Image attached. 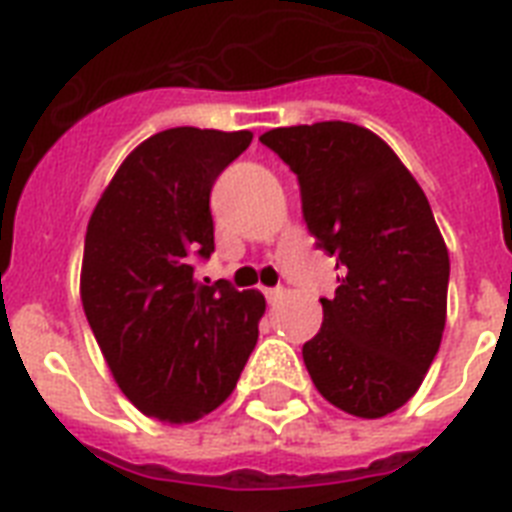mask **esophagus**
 <instances>
[{
	"instance_id": "obj_1",
	"label": "esophagus",
	"mask_w": 512,
	"mask_h": 512,
	"mask_svg": "<svg viewBox=\"0 0 512 512\" xmlns=\"http://www.w3.org/2000/svg\"><path fill=\"white\" fill-rule=\"evenodd\" d=\"M265 297H268V303H279L281 295H284V289L281 287H273V289H263Z\"/></svg>"
}]
</instances>
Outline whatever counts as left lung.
<instances>
[{
  "label": "left lung",
  "instance_id": "1",
  "mask_svg": "<svg viewBox=\"0 0 512 512\" xmlns=\"http://www.w3.org/2000/svg\"><path fill=\"white\" fill-rule=\"evenodd\" d=\"M260 140L297 175L305 225L342 271L335 297H321L324 324L303 345L305 369L342 412H396L425 380L446 324L449 252L428 196L358 124H297Z\"/></svg>",
  "mask_w": 512,
  "mask_h": 512
}]
</instances>
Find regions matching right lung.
Segmentation results:
<instances>
[{"label": "right lung", "instance_id": "obj_1", "mask_svg": "<svg viewBox=\"0 0 512 512\" xmlns=\"http://www.w3.org/2000/svg\"><path fill=\"white\" fill-rule=\"evenodd\" d=\"M249 143V130L156 132L124 159L87 223L84 316L124 396L167 425L223 404L257 342L265 297L193 276V260L215 252L209 191Z\"/></svg>", "mask_w": 512, "mask_h": 512}]
</instances>
